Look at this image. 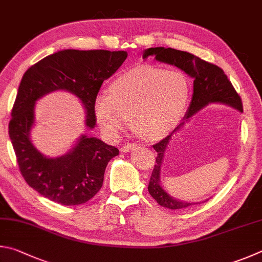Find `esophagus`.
<instances>
[{
	"instance_id": "34e87169",
	"label": "esophagus",
	"mask_w": 262,
	"mask_h": 262,
	"mask_svg": "<svg viewBox=\"0 0 262 262\" xmlns=\"http://www.w3.org/2000/svg\"><path fill=\"white\" fill-rule=\"evenodd\" d=\"M137 147H138V145H137V144H126V145L123 146L121 150L123 153H128V152H131V150L136 149Z\"/></svg>"
}]
</instances>
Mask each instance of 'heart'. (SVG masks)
Here are the masks:
<instances>
[{"instance_id": "heart-1", "label": "heart", "mask_w": 262, "mask_h": 262, "mask_svg": "<svg viewBox=\"0 0 262 262\" xmlns=\"http://www.w3.org/2000/svg\"><path fill=\"white\" fill-rule=\"evenodd\" d=\"M108 93L99 94L93 102L95 119L104 135L117 137L130 119L139 138L159 141L180 125L191 85L182 71L139 66L115 78Z\"/></svg>"}]
</instances>
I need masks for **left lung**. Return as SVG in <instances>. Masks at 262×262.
Instances as JSON below:
<instances>
[{"mask_svg": "<svg viewBox=\"0 0 262 262\" xmlns=\"http://www.w3.org/2000/svg\"><path fill=\"white\" fill-rule=\"evenodd\" d=\"M149 56H154L158 62L177 67L182 71H184L187 76L193 78V94H192L190 107L185 114L184 121L170 135L153 146V148L157 150L158 157L155 160L157 163H155L148 183L149 194L157 200L160 206L169 209L186 208L189 206L198 205L200 203H187V201L173 198L163 189L161 180H160L164 154L170 144L172 136L175 135V132L181 130L184 124L190 121L191 117H193L199 110L205 108L209 103L227 104L229 107L235 108L239 113H243L242 100L221 68L206 62L193 54L172 48L155 47L144 50L143 58H147Z\"/></svg>", "mask_w": 262, "mask_h": 262, "instance_id": "1", "label": "left lung"}]
</instances>
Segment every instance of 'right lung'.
<instances>
[{
    "label": "right lung",
    "instance_id": "obj_1",
    "mask_svg": "<svg viewBox=\"0 0 262 262\" xmlns=\"http://www.w3.org/2000/svg\"><path fill=\"white\" fill-rule=\"evenodd\" d=\"M127 57L124 50L64 49L32 66L21 78L9 123V137L23 177L32 189L55 203L75 206L93 198L102 187L108 162L118 149L95 137L81 135L61 157H46L31 140L35 103L52 92L66 91L80 100L85 125L95 126L93 102L102 82Z\"/></svg>",
    "mask_w": 262,
    "mask_h": 262
}]
</instances>
